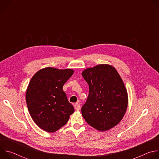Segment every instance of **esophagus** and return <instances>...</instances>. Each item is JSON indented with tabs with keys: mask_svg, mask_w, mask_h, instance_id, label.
<instances>
[{
	"mask_svg": "<svg viewBox=\"0 0 159 159\" xmlns=\"http://www.w3.org/2000/svg\"><path fill=\"white\" fill-rule=\"evenodd\" d=\"M74 108L76 109V110H79L80 109V105L79 103H75L74 104Z\"/></svg>",
	"mask_w": 159,
	"mask_h": 159,
	"instance_id": "34e87169",
	"label": "esophagus"
}]
</instances>
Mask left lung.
<instances>
[{"instance_id": "left-lung-1", "label": "left lung", "mask_w": 159, "mask_h": 159, "mask_svg": "<svg viewBox=\"0 0 159 159\" xmlns=\"http://www.w3.org/2000/svg\"><path fill=\"white\" fill-rule=\"evenodd\" d=\"M82 75L89 86L87 101L81 109L83 118L100 131L115 127L123 119L128 104L120 74L112 65L100 64L87 68Z\"/></svg>"}]
</instances>
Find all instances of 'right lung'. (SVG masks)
Returning <instances> with one entry per match:
<instances>
[{
	"label": "right lung",
	"mask_w": 159,
	"mask_h": 159,
	"mask_svg": "<svg viewBox=\"0 0 159 159\" xmlns=\"http://www.w3.org/2000/svg\"><path fill=\"white\" fill-rule=\"evenodd\" d=\"M70 69L46 67L31 78L26 93L30 114L42 129L53 133L64 126L74 108L63 90L65 83L73 75Z\"/></svg>",
	"instance_id": "1"
}]
</instances>
